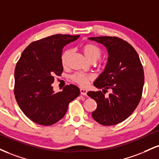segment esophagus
Instances as JSON below:
<instances>
[{
	"mask_svg": "<svg viewBox=\"0 0 159 159\" xmlns=\"http://www.w3.org/2000/svg\"><path fill=\"white\" fill-rule=\"evenodd\" d=\"M80 92H81V94L83 95H87V90L85 89H83V88H81L80 89Z\"/></svg>",
	"mask_w": 159,
	"mask_h": 159,
	"instance_id": "1",
	"label": "esophagus"
}]
</instances>
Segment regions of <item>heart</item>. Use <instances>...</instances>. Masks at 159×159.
I'll return each instance as SVG.
<instances>
[{
  "label": "heart",
  "mask_w": 159,
  "mask_h": 159,
  "mask_svg": "<svg viewBox=\"0 0 159 159\" xmlns=\"http://www.w3.org/2000/svg\"><path fill=\"white\" fill-rule=\"evenodd\" d=\"M82 51L88 60L91 62H95L98 59L101 58L102 55L101 49L96 44L92 43H87L82 47ZM72 49H67L62 52L61 56V62L64 67L67 66L70 60V55L72 54ZM71 80L78 85L84 87L87 86L88 82L93 79V75L89 74L81 73V72H76L71 75Z\"/></svg>",
  "instance_id": "b5f03b06"
}]
</instances>
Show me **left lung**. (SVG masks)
<instances>
[{"instance_id": "left-lung-1", "label": "left lung", "mask_w": 159, "mask_h": 159, "mask_svg": "<svg viewBox=\"0 0 159 159\" xmlns=\"http://www.w3.org/2000/svg\"><path fill=\"white\" fill-rule=\"evenodd\" d=\"M89 39L104 45L109 54L104 72L94 82L103 93H87L97 103L92 116L101 125H116L127 119L140 102L144 82L143 66L135 49L121 38L100 36ZM110 89L112 93L106 98L104 92Z\"/></svg>"}]
</instances>
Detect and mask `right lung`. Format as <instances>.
Segmentation results:
<instances>
[{
	"instance_id": "right-lung-1",
	"label": "right lung",
	"mask_w": 159,
	"mask_h": 159,
	"mask_svg": "<svg viewBox=\"0 0 159 159\" xmlns=\"http://www.w3.org/2000/svg\"><path fill=\"white\" fill-rule=\"evenodd\" d=\"M80 35H53L34 41L24 49L15 69L14 94L19 107L32 121L52 125L62 118L69 104L80 94L73 84L54 93L52 84L63 72L62 49Z\"/></svg>"
}]
</instances>
